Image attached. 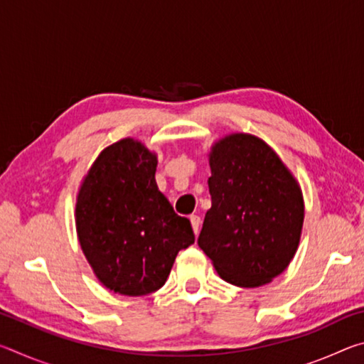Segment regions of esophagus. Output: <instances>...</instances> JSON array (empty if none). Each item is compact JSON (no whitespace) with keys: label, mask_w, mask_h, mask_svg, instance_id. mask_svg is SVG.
I'll return each instance as SVG.
<instances>
[{"label":"esophagus","mask_w":364,"mask_h":364,"mask_svg":"<svg viewBox=\"0 0 364 364\" xmlns=\"http://www.w3.org/2000/svg\"><path fill=\"white\" fill-rule=\"evenodd\" d=\"M189 220H191V226H193L194 232L197 234V232H199V228H200V217H197V215H191Z\"/></svg>","instance_id":"1"}]
</instances>
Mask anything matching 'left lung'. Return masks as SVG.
I'll use <instances>...</instances> for the list:
<instances>
[{
    "mask_svg": "<svg viewBox=\"0 0 364 364\" xmlns=\"http://www.w3.org/2000/svg\"><path fill=\"white\" fill-rule=\"evenodd\" d=\"M199 247L230 284L258 287L291 263L304 225L297 181L262 139L231 134L212 147Z\"/></svg>",
    "mask_w": 364,
    "mask_h": 364,
    "instance_id": "left-lung-1",
    "label": "left lung"
}]
</instances>
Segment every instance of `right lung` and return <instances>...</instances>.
Segmentation results:
<instances>
[{
    "instance_id": "right-lung-1",
    "label": "right lung",
    "mask_w": 364,
    "mask_h": 364,
    "mask_svg": "<svg viewBox=\"0 0 364 364\" xmlns=\"http://www.w3.org/2000/svg\"><path fill=\"white\" fill-rule=\"evenodd\" d=\"M157 159L133 139L104 149L77 200V231L104 286L147 295L167 281L181 249L194 244L191 221L175 213L156 183Z\"/></svg>"
}]
</instances>
